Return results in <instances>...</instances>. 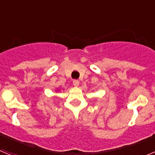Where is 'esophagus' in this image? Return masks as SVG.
Masks as SVG:
<instances>
[{"mask_svg": "<svg viewBox=\"0 0 155 155\" xmlns=\"http://www.w3.org/2000/svg\"><path fill=\"white\" fill-rule=\"evenodd\" d=\"M73 84L75 86V87H78V86L79 85V81L74 80L73 81Z\"/></svg>", "mask_w": 155, "mask_h": 155, "instance_id": "34e87169", "label": "esophagus"}]
</instances>
